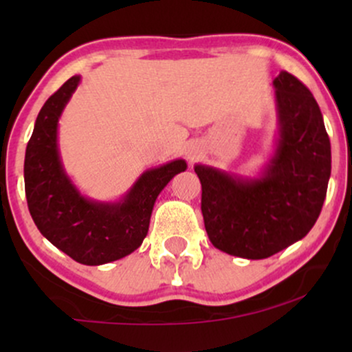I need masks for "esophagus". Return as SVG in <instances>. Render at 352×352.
Listing matches in <instances>:
<instances>
[{
  "mask_svg": "<svg viewBox=\"0 0 352 352\" xmlns=\"http://www.w3.org/2000/svg\"><path fill=\"white\" fill-rule=\"evenodd\" d=\"M187 157H188L190 160H195L197 157H199V151H197V148H188Z\"/></svg>",
  "mask_w": 352,
  "mask_h": 352,
  "instance_id": "esophagus-1",
  "label": "esophagus"
}]
</instances>
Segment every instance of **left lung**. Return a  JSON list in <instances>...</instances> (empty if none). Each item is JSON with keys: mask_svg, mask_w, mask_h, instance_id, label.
Returning a JSON list of instances; mask_svg holds the SVG:
<instances>
[{"mask_svg": "<svg viewBox=\"0 0 352 352\" xmlns=\"http://www.w3.org/2000/svg\"><path fill=\"white\" fill-rule=\"evenodd\" d=\"M280 134L258 179L195 165L205 230L215 248L263 260L308 235L331 175V144L309 89L289 72L273 80Z\"/></svg>", "mask_w": 352, "mask_h": 352, "instance_id": "obj_1", "label": "left lung"}]
</instances>
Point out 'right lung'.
Wrapping results in <instances>:
<instances>
[{
	"label": "right lung",
	"instance_id": "add662e5",
	"mask_svg": "<svg viewBox=\"0 0 352 352\" xmlns=\"http://www.w3.org/2000/svg\"><path fill=\"white\" fill-rule=\"evenodd\" d=\"M79 80V76L67 79L39 111L24 157V190L43 236L78 263L96 266L120 260L142 245L157 197L187 164L179 159L144 172L114 204L80 195L64 172L58 148L59 117Z\"/></svg>",
	"mask_w": 352,
	"mask_h": 352
}]
</instances>
